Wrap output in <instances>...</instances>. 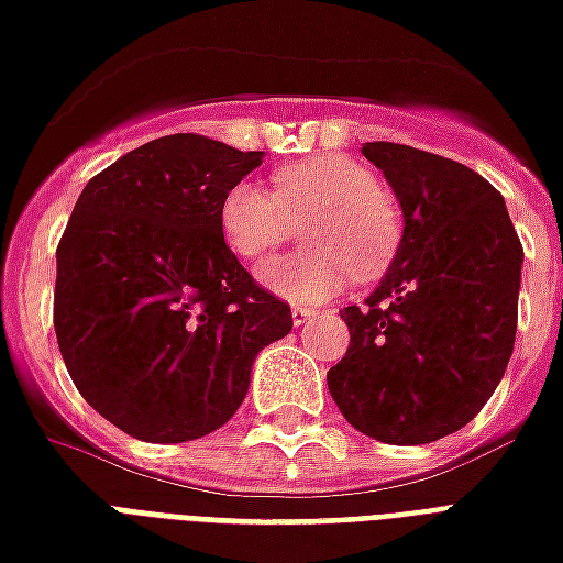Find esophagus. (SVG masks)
Wrapping results in <instances>:
<instances>
[{"mask_svg":"<svg viewBox=\"0 0 563 563\" xmlns=\"http://www.w3.org/2000/svg\"><path fill=\"white\" fill-rule=\"evenodd\" d=\"M316 316V310H310V307H295L292 310V322L295 324H303L307 322V319H313Z\"/></svg>","mask_w":563,"mask_h":563,"instance_id":"34e87169","label":"esophagus"}]
</instances>
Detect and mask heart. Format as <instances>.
<instances>
[{
  "label": "heart",
  "instance_id": "1",
  "mask_svg": "<svg viewBox=\"0 0 563 563\" xmlns=\"http://www.w3.org/2000/svg\"><path fill=\"white\" fill-rule=\"evenodd\" d=\"M303 227L310 253L283 256L260 271L265 289L292 303H322L345 286L373 280L402 239V218L376 173L345 154L298 157L274 169V190L241 178L218 208L220 235L241 262H260Z\"/></svg>",
  "mask_w": 563,
  "mask_h": 563
}]
</instances>
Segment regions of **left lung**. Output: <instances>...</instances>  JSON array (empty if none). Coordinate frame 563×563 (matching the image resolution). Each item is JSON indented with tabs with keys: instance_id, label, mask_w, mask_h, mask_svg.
<instances>
[{
	"instance_id": "1",
	"label": "left lung",
	"mask_w": 563,
	"mask_h": 563,
	"mask_svg": "<svg viewBox=\"0 0 563 563\" xmlns=\"http://www.w3.org/2000/svg\"><path fill=\"white\" fill-rule=\"evenodd\" d=\"M402 206L397 256L364 307H345L349 349L328 369L343 418L369 439L427 444L462 430L514 355L522 244L501 194L465 164L364 143Z\"/></svg>"
}]
</instances>
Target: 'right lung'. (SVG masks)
I'll return each instance as SVG.
<instances>
[{
    "instance_id": "1",
    "label": "right lung",
    "mask_w": 563,
    "mask_h": 563,
    "mask_svg": "<svg viewBox=\"0 0 563 563\" xmlns=\"http://www.w3.org/2000/svg\"><path fill=\"white\" fill-rule=\"evenodd\" d=\"M262 164L199 133L133 148L82 187L56 247L53 324L74 385L133 439L223 427L292 310L220 235L229 187Z\"/></svg>"
}]
</instances>
